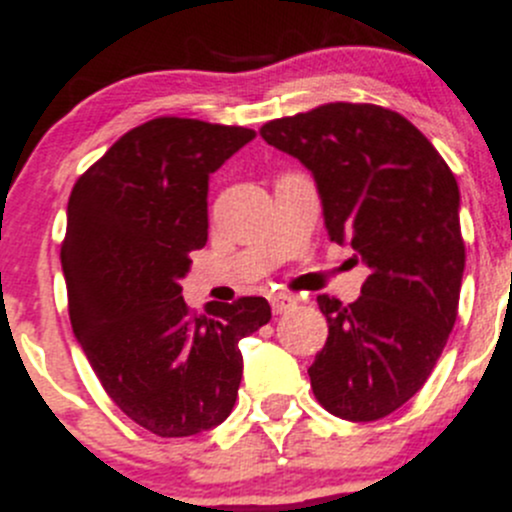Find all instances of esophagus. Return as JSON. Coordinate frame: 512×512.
Returning <instances> with one entry per match:
<instances>
[{
    "instance_id": "34e87169",
    "label": "esophagus",
    "mask_w": 512,
    "mask_h": 512,
    "mask_svg": "<svg viewBox=\"0 0 512 512\" xmlns=\"http://www.w3.org/2000/svg\"><path fill=\"white\" fill-rule=\"evenodd\" d=\"M270 304H272V312L282 314V312H289V309L297 304V299L287 292H275V294H270Z\"/></svg>"
}]
</instances>
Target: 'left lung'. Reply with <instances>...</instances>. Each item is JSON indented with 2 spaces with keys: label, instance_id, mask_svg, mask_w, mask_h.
<instances>
[{
  "label": "left lung",
  "instance_id": "1",
  "mask_svg": "<svg viewBox=\"0 0 512 512\" xmlns=\"http://www.w3.org/2000/svg\"><path fill=\"white\" fill-rule=\"evenodd\" d=\"M260 136L312 170L329 240L369 267L356 302L317 297L329 337L309 366L314 396L347 421L389 416L426 384L456 324V175L414 123L374 103H324Z\"/></svg>",
  "mask_w": 512,
  "mask_h": 512
}]
</instances>
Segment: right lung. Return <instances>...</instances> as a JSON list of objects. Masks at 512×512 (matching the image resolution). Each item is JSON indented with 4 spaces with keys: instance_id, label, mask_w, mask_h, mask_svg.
<instances>
[{
    "instance_id": "add662e5",
    "label": "right lung",
    "mask_w": 512,
    "mask_h": 512,
    "mask_svg": "<svg viewBox=\"0 0 512 512\" xmlns=\"http://www.w3.org/2000/svg\"><path fill=\"white\" fill-rule=\"evenodd\" d=\"M252 128L163 116L123 133L79 180L61 267L69 317L113 404L163 438L223 423L242 379L240 339L270 322L265 297L193 314L180 280L208 242V180Z\"/></svg>"
}]
</instances>
